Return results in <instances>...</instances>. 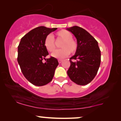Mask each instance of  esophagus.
I'll use <instances>...</instances> for the list:
<instances>
[{"label": "esophagus", "mask_w": 121, "mask_h": 121, "mask_svg": "<svg viewBox=\"0 0 121 121\" xmlns=\"http://www.w3.org/2000/svg\"><path fill=\"white\" fill-rule=\"evenodd\" d=\"M62 62V60H61V59H58V62L59 63H61V62Z\"/></svg>", "instance_id": "obj_1"}]
</instances>
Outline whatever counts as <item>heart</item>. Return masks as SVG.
<instances>
[{"label":"heart","mask_w":121,"mask_h":121,"mask_svg":"<svg viewBox=\"0 0 121 121\" xmlns=\"http://www.w3.org/2000/svg\"><path fill=\"white\" fill-rule=\"evenodd\" d=\"M56 36L58 39H62L63 42L60 44V47L62 48L58 49L53 52L52 57L56 58L62 59L67 57L69 54H74L78 49V43L75 40L73 39V35L69 31L62 30L56 33ZM44 45L48 52H52L56 49L55 40L54 37L48 35L46 36L44 41Z\"/></svg>","instance_id":"1"}]
</instances>
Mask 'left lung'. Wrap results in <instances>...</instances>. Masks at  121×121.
Masks as SVG:
<instances>
[{
  "label": "left lung",
  "instance_id": "8db88e82",
  "mask_svg": "<svg viewBox=\"0 0 121 121\" xmlns=\"http://www.w3.org/2000/svg\"><path fill=\"white\" fill-rule=\"evenodd\" d=\"M75 36L78 49L69 59L67 71L71 80L78 85H85L95 77L101 63V51L98 42L82 28L74 26L67 29Z\"/></svg>",
  "mask_w": 121,
  "mask_h": 121
}]
</instances>
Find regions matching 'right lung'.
Returning a JSON list of instances; mask_svg holds the SVG:
<instances>
[{"label":"right lung","mask_w":121,"mask_h":121,"mask_svg":"<svg viewBox=\"0 0 121 121\" xmlns=\"http://www.w3.org/2000/svg\"><path fill=\"white\" fill-rule=\"evenodd\" d=\"M57 29L39 26L21 38L18 46L17 62L23 75L33 85H45L54 77L59 63L54 57L45 59L48 52L44 47V41L46 36ZM43 59L46 60L44 64Z\"/></svg>","instance_id":"right-lung-1"}]
</instances>
